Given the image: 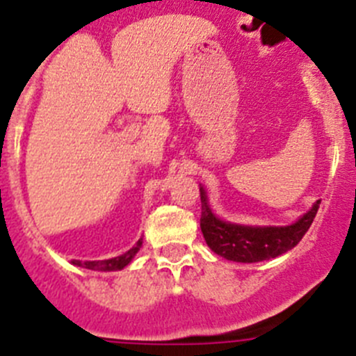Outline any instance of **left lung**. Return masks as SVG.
<instances>
[{
  "label": "left lung",
  "instance_id": "left-lung-1",
  "mask_svg": "<svg viewBox=\"0 0 356 356\" xmlns=\"http://www.w3.org/2000/svg\"><path fill=\"white\" fill-rule=\"evenodd\" d=\"M200 225L209 248L213 253L221 254L222 259L242 264L276 259L278 254L287 253L289 250L298 246V242L312 225L321 203L317 200L316 205L291 226H244L226 222L213 216L203 187H200Z\"/></svg>",
  "mask_w": 356,
  "mask_h": 356
}]
</instances>
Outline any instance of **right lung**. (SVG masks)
Masks as SVG:
<instances>
[{"instance_id":"1","label":"right lung","mask_w":356,"mask_h":356,"mask_svg":"<svg viewBox=\"0 0 356 356\" xmlns=\"http://www.w3.org/2000/svg\"><path fill=\"white\" fill-rule=\"evenodd\" d=\"M143 246V238H139V242L135 244L131 250H128L127 253H122L121 257H115V259L108 260H97V262H80V260H72L74 266L85 267V269H92V271H119L122 267H127L128 264L134 260V257L137 254V251Z\"/></svg>"}]
</instances>
